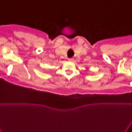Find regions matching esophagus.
Instances as JSON below:
<instances>
[{"label": "esophagus", "instance_id": "esophagus-1", "mask_svg": "<svg viewBox=\"0 0 132 132\" xmlns=\"http://www.w3.org/2000/svg\"><path fill=\"white\" fill-rule=\"evenodd\" d=\"M69 61H73V60H74V58H69Z\"/></svg>", "mask_w": 132, "mask_h": 132}]
</instances>
